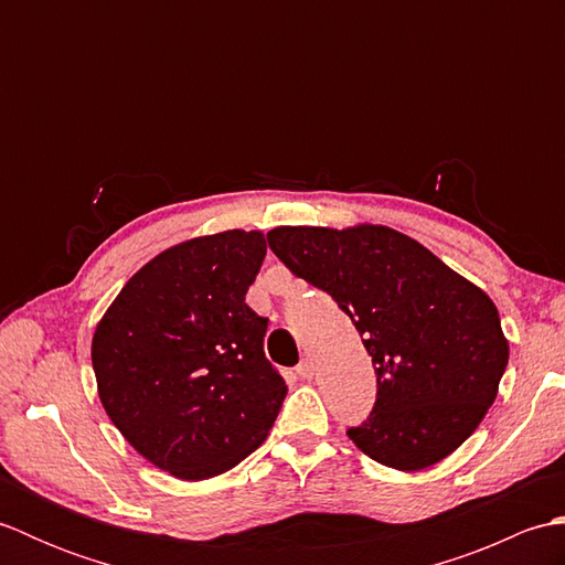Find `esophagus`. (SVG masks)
Here are the masks:
<instances>
[{
  "mask_svg": "<svg viewBox=\"0 0 565 565\" xmlns=\"http://www.w3.org/2000/svg\"><path fill=\"white\" fill-rule=\"evenodd\" d=\"M296 371H298V376H301V379H313V374H316V364L310 362V359H303V362L296 366Z\"/></svg>",
  "mask_w": 565,
  "mask_h": 565,
  "instance_id": "34e87169",
  "label": "esophagus"
}]
</instances>
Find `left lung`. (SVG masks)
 Wrapping results in <instances>:
<instances>
[{
    "label": "left lung",
    "instance_id": "left-lung-1",
    "mask_svg": "<svg viewBox=\"0 0 565 565\" xmlns=\"http://www.w3.org/2000/svg\"><path fill=\"white\" fill-rule=\"evenodd\" d=\"M267 239L364 338L376 403L347 437L398 471H419L459 449L493 405L510 356L488 294L386 225H281Z\"/></svg>",
    "mask_w": 565,
    "mask_h": 565
}]
</instances>
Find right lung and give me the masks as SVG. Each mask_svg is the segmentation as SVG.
<instances>
[{"mask_svg": "<svg viewBox=\"0 0 565 565\" xmlns=\"http://www.w3.org/2000/svg\"><path fill=\"white\" fill-rule=\"evenodd\" d=\"M264 255L257 231L186 239L130 276L94 330L106 415L182 481L237 466L267 439L286 398L264 356L269 320L245 303Z\"/></svg>", "mask_w": 565, "mask_h": 565, "instance_id": "1", "label": "right lung"}]
</instances>
